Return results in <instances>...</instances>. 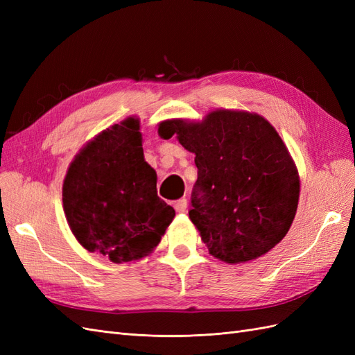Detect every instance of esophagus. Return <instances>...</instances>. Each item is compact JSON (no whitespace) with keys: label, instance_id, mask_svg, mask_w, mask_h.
<instances>
[{"label":"esophagus","instance_id":"obj_1","mask_svg":"<svg viewBox=\"0 0 355 355\" xmlns=\"http://www.w3.org/2000/svg\"><path fill=\"white\" fill-rule=\"evenodd\" d=\"M187 207H188V200L187 198H180L175 202V210L178 213H184L187 211Z\"/></svg>","mask_w":355,"mask_h":355}]
</instances>
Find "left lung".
Here are the masks:
<instances>
[{
	"label": "left lung",
	"instance_id": "obj_1",
	"mask_svg": "<svg viewBox=\"0 0 355 355\" xmlns=\"http://www.w3.org/2000/svg\"><path fill=\"white\" fill-rule=\"evenodd\" d=\"M158 133L178 135L180 145L196 154L198 179L189 219L211 256L243 263L286 237L297 209L299 175L263 116L216 110L200 123L163 121Z\"/></svg>",
	"mask_w": 355,
	"mask_h": 355
}]
</instances>
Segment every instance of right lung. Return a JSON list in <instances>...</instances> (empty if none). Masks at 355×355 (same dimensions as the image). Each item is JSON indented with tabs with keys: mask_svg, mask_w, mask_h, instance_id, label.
Listing matches in <instances>:
<instances>
[{
	"mask_svg": "<svg viewBox=\"0 0 355 355\" xmlns=\"http://www.w3.org/2000/svg\"><path fill=\"white\" fill-rule=\"evenodd\" d=\"M139 128L135 116L106 128L75 155L63 180V210L75 239L114 263L151 253L175 218L157 196Z\"/></svg>",
	"mask_w": 355,
	"mask_h": 355,
	"instance_id": "1",
	"label": "right lung"
}]
</instances>
